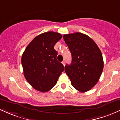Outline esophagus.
I'll return each instance as SVG.
<instances>
[{
  "instance_id": "esophagus-1",
  "label": "esophagus",
  "mask_w": 120,
  "mask_h": 120,
  "mask_svg": "<svg viewBox=\"0 0 120 120\" xmlns=\"http://www.w3.org/2000/svg\"><path fill=\"white\" fill-rule=\"evenodd\" d=\"M62 64H64V66H65V64H66V61L65 60H64L62 62Z\"/></svg>"
}]
</instances>
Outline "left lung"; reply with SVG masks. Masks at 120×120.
I'll return each mask as SVG.
<instances>
[{
    "label": "left lung",
    "instance_id": "obj_1",
    "mask_svg": "<svg viewBox=\"0 0 120 120\" xmlns=\"http://www.w3.org/2000/svg\"><path fill=\"white\" fill-rule=\"evenodd\" d=\"M72 56L70 65L65 66L66 73L72 86L85 92L96 85L103 70L104 62L100 49L87 35L76 32L63 37Z\"/></svg>",
    "mask_w": 120,
    "mask_h": 120
}]
</instances>
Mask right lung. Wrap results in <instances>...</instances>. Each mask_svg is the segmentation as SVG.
Here are the masks:
<instances>
[{"label":"right lung","instance_id":"right-lung-1","mask_svg":"<svg viewBox=\"0 0 120 120\" xmlns=\"http://www.w3.org/2000/svg\"><path fill=\"white\" fill-rule=\"evenodd\" d=\"M62 36L48 32L36 36L26 46L21 57L25 79L33 88L48 92L56 84L64 67L56 60L54 45Z\"/></svg>","mask_w":120,"mask_h":120}]
</instances>
